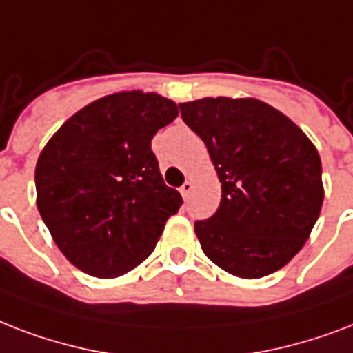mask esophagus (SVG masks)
Segmentation results:
<instances>
[{"label": "esophagus", "instance_id": "obj_1", "mask_svg": "<svg viewBox=\"0 0 353 353\" xmlns=\"http://www.w3.org/2000/svg\"><path fill=\"white\" fill-rule=\"evenodd\" d=\"M191 191H193V184H191V182H184V185L180 188V193H182V196H184L185 201L190 199Z\"/></svg>", "mask_w": 353, "mask_h": 353}]
</instances>
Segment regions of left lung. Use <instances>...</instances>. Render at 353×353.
<instances>
[{
	"label": "left lung",
	"mask_w": 353,
	"mask_h": 353,
	"mask_svg": "<svg viewBox=\"0 0 353 353\" xmlns=\"http://www.w3.org/2000/svg\"><path fill=\"white\" fill-rule=\"evenodd\" d=\"M221 182V204L196 221L202 252L237 278L272 274L307 241L324 201L322 163L304 130L254 97L180 103Z\"/></svg>",
	"instance_id": "obj_1"
}]
</instances>
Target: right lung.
Returning a JSON list of instances; mask_svg holds the SVG:
<instances>
[{"instance_id":"obj_1","label":"right lung","mask_w":353,"mask_h":353,"mask_svg":"<svg viewBox=\"0 0 353 353\" xmlns=\"http://www.w3.org/2000/svg\"><path fill=\"white\" fill-rule=\"evenodd\" d=\"M179 116L157 92H117L75 112L34 169L37 206L65 259L95 278L143 263L182 196L168 188L152 136Z\"/></svg>"}]
</instances>
